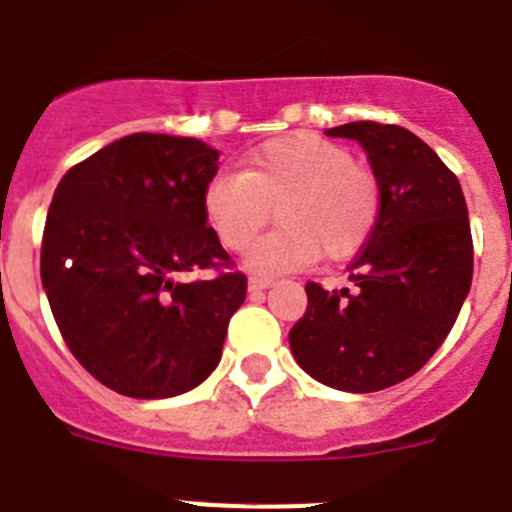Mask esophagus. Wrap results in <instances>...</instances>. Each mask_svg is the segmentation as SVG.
I'll return each mask as SVG.
<instances>
[{
  "mask_svg": "<svg viewBox=\"0 0 512 512\" xmlns=\"http://www.w3.org/2000/svg\"><path fill=\"white\" fill-rule=\"evenodd\" d=\"M271 287V279L266 276H251L248 279V292H264V289Z\"/></svg>",
  "mask_w": 512,
  "mask_h": 512,
  "instance_id": "obj_1",
  "label": "esophagus"
}]
</instances>
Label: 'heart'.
Wrapping results in <instances>:
<instances>
[{
  "label": "heart",
  "instance_id": "b5f03b06",
  "mask_svg": "<svg viewBox=\"0 0 512 512\" xmlns=\"http://www.w3.org/2000/svg\"><path fill=\"white\" fill-rule=\"evenodd\" d=\"M381 182L355 164L350 149L317 134L274 139L248 157L243 172H220L203 208L228 251L250 248L275 210L285 228L248 253V269L284 274L320 259H350L378 228Z\"/></svg>",
  "mask_w": 512,
  "mask_h": 512
}]
</instances>
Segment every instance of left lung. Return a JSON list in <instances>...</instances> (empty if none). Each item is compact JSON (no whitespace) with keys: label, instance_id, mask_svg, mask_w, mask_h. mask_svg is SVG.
I'll list each match as a JSON object with an SVG mask.
<instances>
[{"label":"left lung","instance_id":"obj_1","mask_svg":"<svg viewBox=\"0 0 512 512\" xmlns=\"http://www.w3.org/2000/svg\"><path fill=\"white\" fill-rule=\"evenodd\" d=\"M381 182V220L350 264L355 292L309 281L307 312L289 332L297 363L325 386L373 393L406 381L437 353L472 284V233L457 175L396 124L353 121Z\"/></svg>","mask_w":512,"mask_h":512}]
</instances>
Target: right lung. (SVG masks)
Returning a JSON list of instances; mask_svg holds the SVG:
<instances>
[{
  "label": "right lung",
  "instance_id": "add662e5",
  "mask_svg": "<svg viewBox=\"0 0 512 512\" xmlns=\"http://www.w3.org/2000/svg\"><path fill=\"white\" fill-rule=\"evenodd\" d=\"M218 152L129 134L73 164L42 231L40 276L65 345L111 391L167 398L218 365L246 274L208 225ZM213 270L208 280L182 275Z\"/></svg>",
  "mask_w": 512,
  "mask_h": 512
}]
</instances>
